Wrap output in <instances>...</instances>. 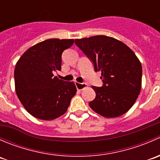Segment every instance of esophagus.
Returning <instances> with one entry per match:
<instances>
[{
	"instance_id": "34e87169",
	"label": "esophagus",
	"mask_w": 160,
	"mask_h": 160,
	"mask_svg": "<svg viewBox=\"0 0 160 160\" xmlns=\"http://www.w3.org/2000/svg\"><path fill=\"white\" fill-rule=\"evenodd\" d=\"M75 85L77 87V89L78 90H82L83 89H84L88 84L85 83H79V82H75Z\"/></svg>"
}]
</instances>
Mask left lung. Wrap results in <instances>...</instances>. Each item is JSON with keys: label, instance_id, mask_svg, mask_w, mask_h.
I'll list each match as a JSON object with an SVG mask.
<instances>
[{"label": "left lung", "instance_id": "1", "mask_svg": "<svg viewBox=\"0 0 160 160\" xmlns=\"http://www.w3.org/2000/svg\"><path fill=\"white\" fill-rule=\"evenodd\" d=\"M75 43L101 71L104 85L92 86L96 93L90 108L105 118L126 113L141 91L142 68L134 52L122 42L106 35L77 38Z\"/></svg>", "mask_w": 160, "mask_h": 160}]
</instances>
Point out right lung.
<instances>
[{
    "mask_svg": "<svg viewBox=\"0 0 160 160\" xmlns=\"http://www.w3.org/2000/svg\"><path fill=\"white\" fill-rule=\"evenodd\" d=\"M74 39L50 38L30 47L18 60L14 84L19 101L33 117L51 121L67 112L77 93L74 82L54 77L60 70L62 53Z\"/></svg>",
    "mask_w": 160,
    "mask_h": 160,
    "instance_id": "right-lung-1",
    "label": "right lung"
}]
</instances>
